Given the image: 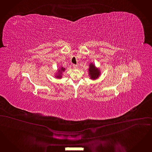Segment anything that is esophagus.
<instances>
[{"label":"esophagus","mask_w":152,"mask_h":152,"mask_svg":"<svg viewBox=\"0 0 152 152\" xmlns=\"http://www.w3.org/2000/svg\"><path fill=\"white\" fill-rule=\"evenodd\" d=\"M73 67H74V69H77L78 68V66L77 65H73Z\"/></svg>","instance_id":"obj_1"}]
</instances>
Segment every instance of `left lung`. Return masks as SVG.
<instances>
[{"instance_id":"obj_1","label":"left lung","mask_w":152,"mask_h":152,"mask_svg":"<svg viewBox=\"0 0 152 152\" xmlns=\"http://www.w3.org/2000/svg\"><path fill=\"white\" fill-rule=\"evenodd\" d=\"M88 72H89V76L90 77L91 79L92 80L97 79L99 77L101 74V72L99 69L96 68V67L92 63H91L89 65Z\"/></svg>"}]
</instances>
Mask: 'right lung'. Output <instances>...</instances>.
Returning <instances> with one entry per match:
<instances>
[{
    "label": "right lung",
    "instance_id": "obj_1",
    "mask_svg": "<svg viewBox=\"0 0 152 152\" xmlns=\"http://www.w3.org/2000/svg\"><path fill=\"white\" fill-rule=\"evenodd\" d=\"M65 68H64L63 67H60V69L58 70V73H57V74H56V76H55V77H56V78H61L62 72L65 71Z\"/></svg>",
    "mask_w": 152,
    "mask_h": 152
}]
</instances>
